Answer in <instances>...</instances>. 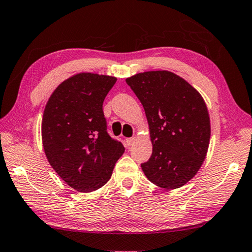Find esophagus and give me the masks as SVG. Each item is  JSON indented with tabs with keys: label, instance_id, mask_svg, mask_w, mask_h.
<instances>
[{
	"label": "esophagus",
	"instance_id": "34e87169",
	"mask_svg": "<svg viewBox=\"0 0 252 252\" xmlns=\"http://www.w3.org/2000/svg\"><path fill=\"white\" fill-rule=\"evenodd\" d=\"M135 141H136L135 137H131V138H127V139H126V144H127V146H131L132 144H134Z\"/></svg>",
	"mask_w": 252,
	"mask_h": 252
}]
</instances>
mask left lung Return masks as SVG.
I'll use <instances>...</instances> for the list:
<instances>
[{"instance_id":"8db88e82","label":"left lung","mask_w":252,"mask_h":252,"mask_svg":"<svg viewBox=\"0 0 252 252\" xmlns=\"http://www.w3.org/2000/svg\"><path fill=\"white\" fill-rule=\"evenodd\" d=\"M148 121L153 155L141 169L150 182L167 189L183 187L202 167L211 139L205 101L196 89L167 70L126 79Z\"/></svg>"}]
</instances>
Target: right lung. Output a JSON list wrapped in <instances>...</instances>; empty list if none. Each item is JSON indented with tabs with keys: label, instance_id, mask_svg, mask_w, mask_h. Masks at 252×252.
<instances>
[{
	"label": "right lung",
	"instance_id": "obj_1",
	"mask_svg": "<svg viewBox=\"0 0 252 252\" xmlns=\"http://www.w3.org/2000/svg\"><path fill=\"white\" fill-rule=\"evenodd\" d=\"M115 77L81 72L64 80L50 95L41 122L45 155L57 174L75 191H96L111 179L124 154L106 131L104 98Z\"/></svg>",
	"mask_w": 252,
	"mask_h": 252
}]
</instances>
